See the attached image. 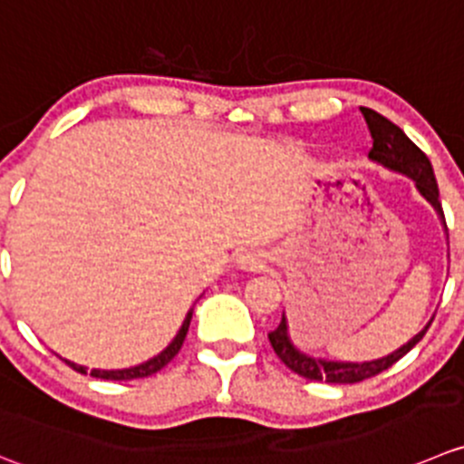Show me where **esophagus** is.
I'll list each match as a JSON object with an SVG mask.
<instances>
[{"label": "esophagus", "mask_w": 464, "mask_h": 464, "mask_svg": "<svg viewBox=\"0 0 464 464\" xmlns=\"http://www.w3.org/2000/svg\"><path fill=\"white\" fill-rule=\"evenodd\" d=\"M242 265H245L246 269H260V267H263V263H260L258 258H254V256H246V258L242 260Z\"/></svg>", "instance_id": "esophagus-1"}]
</instances>
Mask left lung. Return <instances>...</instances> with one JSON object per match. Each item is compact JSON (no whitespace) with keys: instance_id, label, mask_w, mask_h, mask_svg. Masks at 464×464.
<instances>
[{"instance_id":"8db88e82","label":"left lung","mask_w":464,"mask_h":464,"mask_svg":"<svg viewBox=\"0 0 464 464\" xmlns=\"http://www.w3.org/2000/svg\"><path fill=\"white\" fill-rule=\"evenodd\" d=\"M362 118H365L367 127H370L372 133V145L370 150V159L374 163L383 165V168L392 169V172L406 174L408 179H412L417 186V190L421 192L426 201L438 210V215L442 218L444 228H447V222H444V210L442 204H440V190H438V181H435L433 174V165H430L429 156L397 127V124L390 122L388 118H383L381 112L372 111V108H361ZM433 322V319H430ZM430 322L426 324L424 331L417 333L411 342L397 349L390 356L379 358V361H370V362H335V361H322V358H313L305 356L292 344L290 335H287V322L285 314L281 317V324L269 333V342H272V349L281 362H285V367H290L295 374L304 376L308 381H326V383H361V381L372 379V376L381 374L388 367H392L394 362L401 361L408 352H411L412 346L424 337V333L429 331Z\"/></svg>"}]
</instances>
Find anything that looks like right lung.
Here are the masks:
<instances>
[{
	"label": "right lung",
	"instance_id": "1",
	"mask_svg": "<svg viewBox=\"0 0 464 464\" xmlns=\"http://www.w3.org/2000/svg\"><path fill=\"white\" fill-rule=\"evenodd\" d=\"M190 319H192V310L186 314V319H183V326L179 328L177 337L169 342L168 349H165V352H160L159 356L151 358V361L142 362V365H138V367H129V370H111V372H108V370H92V372H90V376H94V379H103V381H133V379H145V376L156 374V372L163 370V367L168 365V362L172 361V358L177 356L179 352H181L183 340H186L188 328H190ZM65 362L74 372H81V374H85V367L74 365V362H70V361H65Z\"/></svg>",
	"mask_w": 464,
	"mask_h": 464
}]
</instances>
